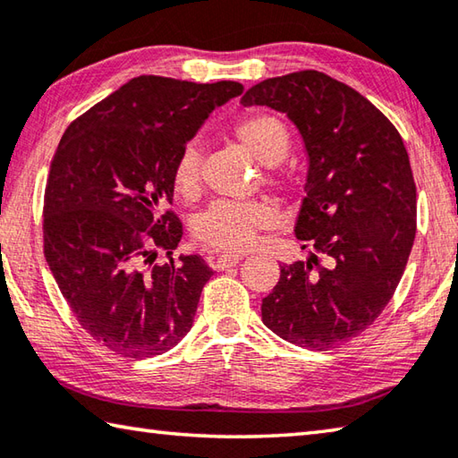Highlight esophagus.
<instances>
[{
	"instance_id": "34e87169",
	"label": "esophagus",
	"mask_w": 458,
	"mask_h": 458,
	"mask_svg": "<svg viewBox=\"0 0 458 458\" xmlns=\"http://www.w3.org/2000/svg\"><path fill=\"white\" fill-rule=\"evenodd\" d=\"M242 258H240L238 254H220L216 260H212V268L214 270H226V268H232V266H236Z\"/></svg>"
}]
</instances>
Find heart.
Here are the masks:
<instances>
[{
  "instance_id": "obj_1",
  "label": "heart",
  "mask_w": 458,
  "mask_h": 458,
  "mask_svg": "<svg viewBox=\"0 0 458 458\" xmlns=\"http://www.w3.org/2000/svg\"><path fill=\"white\" fill-rule=\"evenodd\" d=\"M230 136L250 152L258 162L266 164L264 184L288 192L294 178L276 165L290 149V131L278 115L270 112H250L232 122ZM200 154L194 146H186L172 165V186L184 200H194L200 192ZM274 210L260 200L212 202L194 218L192 236L200 246L220 252H242L254 244L258 232L272 226Z\"/></svg>"
}]
</instances>
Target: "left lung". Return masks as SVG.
I'll return each mask as SVG.
<instances>
[{
  "instance_id": "1",
  "label": "left lung",
  "mask_w": 458,
  "mask_h": 458,
  "mask_svg": "<svg viewBox=\"0 0 458 458\" xmlns=\"http://www.w3.org/2000/svg\"><path fill=\"white\" fill-rule=\"evenodd\" d=\"M296 123L309 149L296 238L325 258L282 264L262 301L280 338L328 351L360 335L393 298L417 234V186L398 130L351 86L302 70L268 78L240 99Z\"/></svg>"
}]
</instances>
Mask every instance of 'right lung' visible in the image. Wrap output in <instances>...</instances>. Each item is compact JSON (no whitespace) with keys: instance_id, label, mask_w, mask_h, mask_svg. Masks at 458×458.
Wrapping results in <instances>:
<instances>
[{"instance_id":"1","label":"right lung","mask_w":458,"mask_h":458,"mask_svg":"<svg viewBox=\"0 0 458 458\" xmlns=\"http://www.w3.org/2000/svg\"><path fill=\"white\" fill-rule=\"evenodd\" d=\"M238 81L130 80L64 131L44 194V254L88 335L128 359L168 352L192 328L212 276L202 256H172L182 222L172 165Z\"/></svg>"}]
</instances>
